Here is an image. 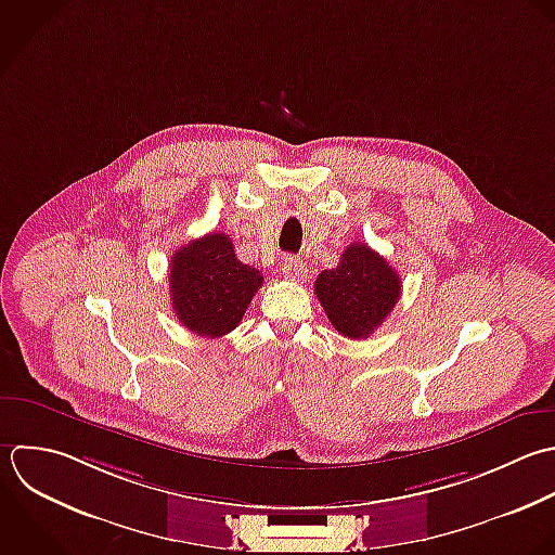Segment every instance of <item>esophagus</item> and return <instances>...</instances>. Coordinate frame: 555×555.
<instances>
[{"label": "esophagus", "mask_w": 555, "mask_h": 555, "mask_svg": "<svg viewBox=\"0 0 555 555\" xmlns=\"http://www.w3.org/2000/svg\"><path fill=\"white\" fill-rule=\"evenodd\" d=\"M283 276L287 281L302 283V281H307V266L300 259H296V257H285V261H283Z\"/></svg>", "instance_id": "obj_1"}]
</instances>
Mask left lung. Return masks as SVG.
<instances>
[{"instance_id":"8db88e82","label":"left lung","mask_w":555,"mask_h":555,"mask_svg":"<svg viewBox=\"0 0 555 555\" xmlns=\"http://www.w3.org/2000/svg\"><path fill=\"white\" fill-rule=\"evenodd\" d=\"M315 294L331 324L348 339H367L402 294L400 274L365 242L350 244L339 266L315 279Z\"/></svg>"}]
</instances>
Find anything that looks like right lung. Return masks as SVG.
<instances>
[{"label":"right lung","mask_w":555,"mask_h":555,"mask_svg":"<svg viewBox=\"0 0 555 555\" xmlns=\"http://www.w3.org/2000/svg\"><path fill=\"white\" fill-rule=\"evenodd\" d=\"M170 302L179 322L201 337H222L244 318L263 276L235 257L224 233H207L170 259Z\"/></svg>","instance_id":"obj_1"}]
</instances>
